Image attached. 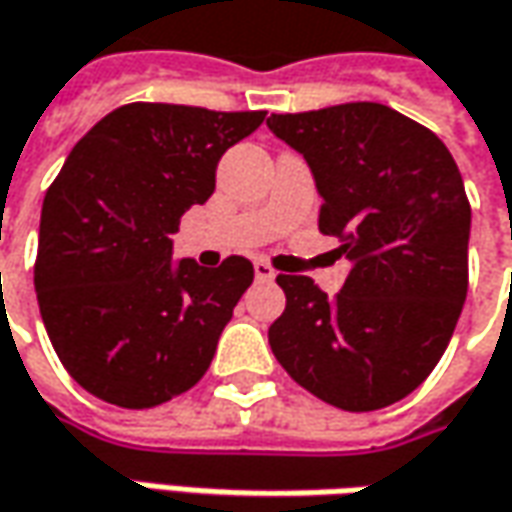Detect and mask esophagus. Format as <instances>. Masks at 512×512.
Wrapping results in <instances>:
<instances>
[{"instance_id": "34e87169", "label": "esophagus", "mask_w": 512, "mask_h": 512, "mask_svg": "<svg viewBox=\"0 0 512 512\" xmlns=\"http://www.w3.org/2000/svg\"><path fill=\"white\" fill-rule=\"evenodd\" d=\"M255 277L257 280H274V269L266 260H255Z\"/></svg>"}]
</instances>
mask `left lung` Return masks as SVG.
Here are the masks:
<instances>
[{
	"mask_svg": "<svg viewBox=\"0 0 512 512\" xmlns=\"http://www.w3.org/2000/svg\"><path fill=\"white\" fill-rule=\"evenodd\" d=\"M309 164L320 232L351 260L343 291L277 274L286 311L269 328L289 377L343 411H377L416 391L445 354L467 297L470 203L436 135L374 101L272 115Z\"/></svg>",
	"mask_w": 512,
	"mask_h": 512,
	"instance_id": "1",
	"label": "left lung"
}]
</instances>
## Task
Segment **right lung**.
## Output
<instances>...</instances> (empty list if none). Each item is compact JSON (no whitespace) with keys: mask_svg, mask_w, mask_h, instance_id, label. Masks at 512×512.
Masks as SVG:
<instances>
[{"mask_svg":"<svg viewBox=\"0 0 512 512\" xmlns=\"http://www.w3.org/2000/svg\"><path fill=\"white\" fill-rule=\"evenodd\" d=\"M263 118L135 101L67 155L42 203L33 286L59 360L93 397L141 411L206 374L255 269L238 255L175 263L169 235Z\"/></svg>","mask_w":512,"mask_h":512,"instance_id":"right-lung-1","label":"right lung"}]
</instances>
